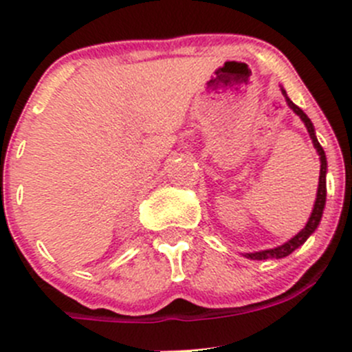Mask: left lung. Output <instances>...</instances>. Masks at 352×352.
<instances>
[{
  "label": "left lung",
  "instance_id": "left-lung-1",
  "mask_svg": "<svg viewBox=\"0 0 352 352\" xmlns=\"http://www.w3.org/2000/svg\"><path fill=\"white\" fill-rule=\"evenodd\" d=\"M281 90H283V88H281ZM283 95L286 97V102H287V105H289V109H293V112L296 113V116H300V119L305 122L308 134H310L311 141H314V146L317 148V153H318V156H320V179H318L317 199H315L314 211H311L310 219H308V223L305 225V228L301 230L298 235H294L293 239L287 240L286 243L279 245V247H276V248H269V250H262V252H254V254H245V257L252 258V261H265V258H283V257H286V255H289L291 252L296 250L300 245H303L305 242H307L308 236H310L311 233L317 230V226L320 225V219H322V214H324V208H325V196H327V187H325V175H327V158H325V151H324V148L320 146V143H318L317 136H315L314 124H311V120L308 119L307 113H305L303 110L298 107V105H294L293 102L287 98L285 90H283Z\"/></svg>",
  "mask_w": 352,
  "mask_h": 352
}]
</instances>
